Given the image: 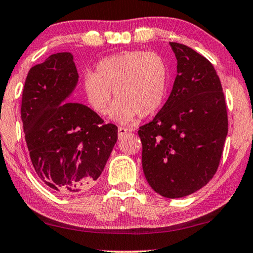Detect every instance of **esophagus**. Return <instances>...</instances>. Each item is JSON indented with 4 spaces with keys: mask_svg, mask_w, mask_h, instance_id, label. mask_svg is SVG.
<instances>
[{
    "mask_svg": "<svg viewBox=\"0 0 253 253\" xmlns=\"http://www.w3.org/2000/svg\"><path fill=\"white\" fill-rule=\"evenodd\" d=\"M128 130H129V129H127V128H125V127H119L118 128V136H119V138H122L124 135L127 134Z\"/></svg>",
    "mask_w": 253,
    "mask_h": 253,
    "instance_id": "esophagus-1",
    "label": "esophagus"
}]
</instances>
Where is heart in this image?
<instances>
[{"label":"heart","instance_id":"obj_1","mask_svg":"<svg viewBox=\"0 0 253 253\" xmlns=\"http://www.w3.org/2000/svg\"><path fill=\"white\" fill-rule=\"evenodd\" d=\"M168 82V65L157 52L124 51L109 55L96 63L95 73L83 77L86 102L99 116L111 110L116 122L127 124L137 115L146 117L163 104Z\"/></svg>","mask_w":253,"mask_h":253}]
</instances>
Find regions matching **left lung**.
Returning <instances> with one entry per match:
<instances>
[{
	"instance_id": "obj_1",
	"label": "left lung",
	"mask_w": 253,
	"mask_h": 253,
	"mask_svg": "<svg viewBox=\"0 0 253 253\" xmlns=\"http://www.w3.org/2000/svg\"><path fill=\"white\" fill-rule=\"evenodd\" d=\"M177 59L171 93L152 122L139 127L145 178L158 194L183 198L216 174L228 131L220 79L208 59L170 42Z\"/></svg>"
}]
</instances>
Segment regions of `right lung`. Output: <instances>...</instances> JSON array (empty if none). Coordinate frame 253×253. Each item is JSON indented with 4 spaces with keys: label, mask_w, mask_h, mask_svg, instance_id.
I'll list each match as a JSON object with an SVG mask.
<instances>
[{
    "label": "right lung",
    "mask_w": 253,
    "mask_h": 253,
    "mask_svg": "<svg viewBox=\"0 0 253 253\" xmlns=\"http://www.w3.org/2000/svg\"><path fill=\"white\" fill-rule=\"evenodd\" d=\"M78 82L69 52L48 56L30 68L21 99L26 144L36 175L61 194L92 186L118 137L92 109L66 101Z\"/></svg>",
    "instance_id": "obj_1"
}]
</instances>
